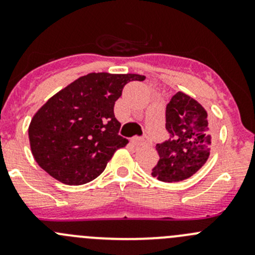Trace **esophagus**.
<instances>
[{
	"instance_id": "34e87169",
	"label": "esophagus",
	"mask_w": 255,
	"mask_h": 255,
	"mask_svg": "<svg viewBox=\"0 0 255 255\" xmlns=\"http://www.w3.org/2000/svg\"><path fill=\"white\" fill-rule=\"evenodd\" d=\"M132 143L134 144L135 146H142V145H145V144L149 143V139L146 137H143V138H132Z\"/></svg>"
}]
</instances>
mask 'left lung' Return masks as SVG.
I'll return each mask as SVG.
<instances>
[{
    "label": "left lung",
    "mask_w": 255,
    "mask_h": 255,
    "mask_svg": "<svg viewBox=\"0 0 255 255\" xmlns=\"http://www.w3.org/2000/svg\"><path fill=\"white\" fill-rule=\"evenodd\" d=\"M165 118L170 138L156 144L159 160L151 175L164 182L182 181L205 165L210 156L213 133L206 110L181 91L176 92L166 105Z\"/></svg>",
    "instance_id": "left-lung-1"
}]
</instances>
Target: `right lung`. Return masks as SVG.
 I'll return each instance as SVG.
<instances>
[{
  "mask_svg": "<svg viewBox=\"0 0 255 255\" xmlns=\"http://www.w3.org/2000/svg\"><path fill=\"white\" fill-rule=\"evenodd\" d=\"M138 74L91 73L81 76L48 100L28 128L38 165L66 185L96 179L117 149L128 140L118 134L121 123L113 107Z\"/></svg>",
  "mask_w": 255,
  "mask_h": 255,
  "instance_id": "obj_1",
  "label": "right lung"
}]
</instances>
